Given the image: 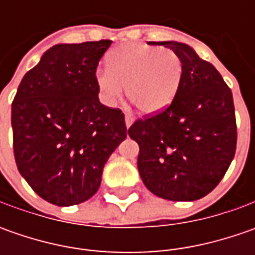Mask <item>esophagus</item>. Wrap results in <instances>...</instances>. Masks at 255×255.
Segmentation results:
<instances>
[{"mask_svg":"<svg viewBox=\"0 0 255 255\" xmlns=\"http://www.w3.org/2000/svg\"><path fill=\"white\" fill-rule=\"evenodd\" d=\"M125 123H126V128L129 129V128L132 126V123H133V118H132V116L126 115V116H125Z\"/></svg>","mask_w":255,"mask_h":255,"instance_id":"34e87169","label":"esophagus"}]
</instances>
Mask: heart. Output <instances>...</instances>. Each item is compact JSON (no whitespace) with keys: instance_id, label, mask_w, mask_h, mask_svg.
Instances as JSON below:
<instances>
[{"instance_id":"heart-1","label":"heart","mask_w":255,"mask_h":255,"mask_svg":"<svg viewBox=\"0 0 255 255\" xmlns=\"http://www.w3.org/2000/svg\"><path fill=\"white\" fill-rule=\"evenodd\" d=\"M180 58L170 49L147 44H125L106 58V69L95 75L105 103H116L126 88L128 99L143 115L164 111L181 82Z\"/></svg>"}]
</instances>
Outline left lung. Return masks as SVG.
I'll return each mask as SVG.
<instances>
[{
  "instance_id": "1",
  "label": "left lung",
  "mask_w": 255,
  "mask_h": 255,
  "mask_svg": "<svg viewBox=\"0 0 255 255\" xmlns=\"http://www.w3.org/2000/svg\"><path fill=\"white\" fill-rule=\"evenodd\" d=\"M149 44L177 54L183 74L173 102L129 128V136L139 144L137 169L144 186L157 197L199 200L216 189L236 153L233 93L219 71L189 45Z\"/></svg>"
}]
</instances>
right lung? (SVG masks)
<instances>
[{
    "label": "right lung",
    "instance_id": "add662e5",
    "mask_svg": "<svg viewBox=\"0 0 255 255\" xmlns=\"http://www.w3.org/2000/svg\"><path fill=\"white\" fill-rule=\"evenodd\" d=\"M112 41L58 44L24 75L11 106L16 167L55 206L91 199L128 136L125 115L99 102L96 68Z\"/></svg>",
    "mask_w": 255,
    "mask_h": 255
}]
</instances>
